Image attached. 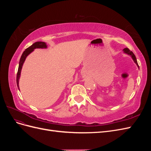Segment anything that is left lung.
Masks as SVG:
<instances>
[{
    "label": "left lung",
    "mask_w": 151,
    "mask_h": 151,
    "mask_svg": "<svg viewBox=\"0 0 151 151\" xmlns=\"http://www.w3.org/2000/svg\"><path fill=\"white\" fill-rule=\"evenodd\" d=\"M123 52H124L125 53H126V54H128V55H130V56L132 57V58L133 59L134 62L136 63V65H137L138 68H139V65H138L136 57H135V55L134 54V53L132 52V51H130V50L129 48H125L123 49Z\"/></svg>",
    "instance_id": "8db88e82"
}]
</instances>
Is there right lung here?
<instances>
[{
	"mask_svg": "<svg viewBox=\"0 0 151 151\" xmlns=\"http://www.w3.org/2000/svg\"><path fill=\"white\" fill-rule=\"evenodd\" d=\"M47 48V43L43 42H35V43H33L29 47H28V48H26L25 50V51H24V52L22 53V55L21 57L20 60H19V67H18V70H17V77H16V83H17V88L19 90V78L21 76V69L22 65H23V63L26 60V57H28V55L32 52L34 51V50L36 48Z\"/></svg>",
	"mask_w": 151,
	"mask_h": 151,
	"instance_id": "right-lung-1",
	"label": "right lung"
}]
</instances>
